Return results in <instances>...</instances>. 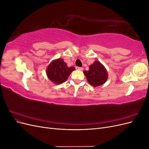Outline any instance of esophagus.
Here are the masks:
<instances>
[{"label": "esophagus", "instance_id": "obj_1", "mask_svg": "<svg viewBox=\"0 0 149 149\" xmlns=\"http://www.w3.org/2000/svg\"><path fill=\"white\" fill-rule=\"evenodd\" d=\"M76 69L77 70L83 71V67H76Z\"/></svg>", "mask_w": 149, "mask_h": 149}]
</instances>
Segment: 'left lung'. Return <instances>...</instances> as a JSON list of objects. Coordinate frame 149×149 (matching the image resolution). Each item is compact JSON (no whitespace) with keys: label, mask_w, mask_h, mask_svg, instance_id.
<instances>
[{"label":"left lung","mask_w":149,"mask_h":149,"mask_svg":"<svg viewBox=\"0 0 149 149\" xmlns=\"http://www.w3.org/2000/svg\"><path fill=\"white\" fill-rule=\"evenodd\" d=\"M88 83L94 87H97L104 84L107 80V71L102 64L99 61H95L89 66L88 71H84Z\"/></svg>","instance_id":"1"}]
</instances>
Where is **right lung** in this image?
<instances>
[{
  "label": "right lung",
  "instance_id": "add662e5",
  "mask_svg": "<svg viewBox=\"0 0 149 149\" xmlns=\"http://www.w3.org/2000/svg\"><path fill=\"white\" fill-rule=\"evenodd\" d=\"M75 70L73 66L68 67L62 58L53 60L47 68L46 73L48 79L55 84L65 82L71 72Z\"/></svg>",
  "mask_w": 149,
  "mask_h": 149
}]
</instances>
